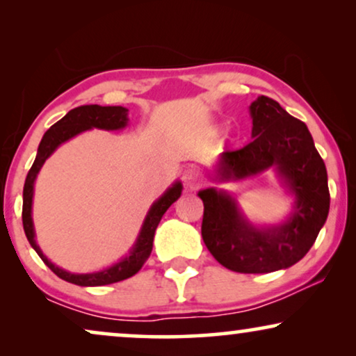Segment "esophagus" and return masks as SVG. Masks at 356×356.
Here are the masks:
<instances>
[{
    "instance_id": "34e87169",
    "label": "esophagus",
    "mask_w": 356,
    "mask_h": 356,
    "mask_svg": "<svg viewBox=\"0 0 356 356\" xmlns=\"http://www.w3.org/2000/svg\"><path fill=\"white\" fill-rule=\"evenodd\" d=\"M183 183H184V186H188L191 189L197 188L199 184H201V175H199L196 168H193V167L186 168L183 172Z\"/></svg>"
}]
</instances>
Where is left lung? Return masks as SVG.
Wrapping results in <instances>:
<instances>
[{
  "mask_svg": "<svg viewBox=\"0 0 356 356\" xmlns=\"http://www.w3.org/2000/svg\"><path fill=\"white\" fill-rule=\"evenodd\" d=\"M252 140L243 149L222 152L217 181H238L274 168L295 196L291 216L280 225L254 227L235 197L207 188L202 240L223 267L241 274H266L293 266L314 245L329 213L327 172L303 121L286 113L275 100L261 95L250 106Z\"/></svg>",
  "mask_w": 356,
  "mask_h": 356,
  "instance_id": "obj_1",
  "label": "left lung"
}]
</instances>
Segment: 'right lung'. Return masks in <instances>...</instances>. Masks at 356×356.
Masks as SVG:
<instances>
[{
    "instance_id": "obj_1",
    "label": "right lung",
    "mask_w": 356,
    "mask_h": 356,
    "mask_svg": "<svg viewBox=\"0 0 356 356\" xmlns=\"http://www.w3.org/2000/svg\"><path fill=\"white\" fill-rule=\"evenodd\" d=\"M128 124V108L124 106H100V105H82L77 108H72L71 111L63 116L60 121H56L50 129L43 134L38 145L35 162H33L32 168L29 170L26 184H24V194H22V225L24 232L29 243L33 250L37 251V254L40 256V259L60 277V279L70 282V284L81 285V286H100V285H108L115 284V282H121L124 279H129L134 274H138L140 267L144 266V262L149 259L150 252H152V243L154 235L157 230L160 220H162L163 213L167 212V209L181 196V183L177 181L172 184V188H168L167 191L162 194V197H159L157 201L152 204L150 211L145 217L140 228L138 240H136L133 250L129 251V254L123 257L120 262L110 266L108 269L99 270V272H90V274H72L61 267L53 264L51 261H48V257L43 254L40 246L35 241V230H33V222H32V197H33V183L38 172H40L42 165L45 163V160L58 149V145H61L66 140L74 138L82 131L97 128V129H106V131H115V129H123Z\"/></svg>"
}]
</instances>
